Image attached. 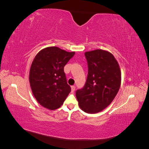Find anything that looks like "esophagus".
Instances as JSON below:
<instances>
[{
  "label": "esophagus",
  "mask_w": 149,
  "mask_h": 149,
  "mask_svg": "<svg viewBox=\"0 0 149 149\" xmlns=\"http://www.w3.org/2000/svg\"><path fill=\"white\" fill-rule=\"evenodd\" d=\"M75 86H71V93H74L75 91Z\"/></svg>",
  "instance_id": "obj_1"
}]
</instances>
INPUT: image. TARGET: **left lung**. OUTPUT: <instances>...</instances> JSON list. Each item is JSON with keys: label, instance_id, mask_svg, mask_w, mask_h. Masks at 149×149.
<instances>
[{"label": "left lung", "instance_id": "8db88e82", "mask_svg": "<svg viewBox=\"0 0 149 149\" xmlns=\"http://www.w3.org/2000/svg\"><path fill=\"white\" fill-rule=\"evenodd\" d=\"M88 74L84 86L76 92L81 109L88 114L103 111L114 100L121 84L120 67L112 54L98 49L86 52Z\"/></svg>", "mask_w": 149, "mask_h": 149}]
</instances>
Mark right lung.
I'll list each match as a JSON object with an SVG mask.
<instances>
[{
	"label": "right lung",
	"instance_id": "right-lung-1",
	"mask_svg": "<svg viewBox=\"0 0 149 149\" xmlns=\"http://www.w3.org/2000/svg\"><path fill=\"white\" fill-rule=\"evenodd\" d=\"M75 54L57 47L40 50L31 63L29 81L31 91L40 105L55 110L63 105L71 91L64 66Z\"/></svg>",
	"mask_w": 149,
	"mask_h": 149
}]
</instances>
